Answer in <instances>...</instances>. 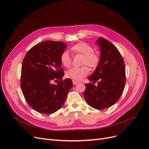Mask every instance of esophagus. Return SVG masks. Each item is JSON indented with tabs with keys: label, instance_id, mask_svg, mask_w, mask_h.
Returning <instances> with one entry per match:
<instances>
[{
	"label": "esophagus",
	"instance_id": "obj_1",
	"mask_svg": "<svg viewBox=\"0 0 149 149\" xmlns=\"http://www.w3.org/2000/svg\"><path fill=\"white\" fill-rule=\"evenodd\" d=\"M78 83H79V82H78V81H73V85H76V84H78Z\"/></svg>",
	"mask_w": 149,
	"mask_h": 149
}]
</instances>
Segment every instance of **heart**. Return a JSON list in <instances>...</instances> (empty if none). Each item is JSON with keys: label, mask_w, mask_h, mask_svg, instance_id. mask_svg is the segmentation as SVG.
<instances>
[{"label": "heart", "mask_w": 149, "mask_h": 149, "mask_svg": "<svg viewBox=\"0 0 149 149\" xmlns=\"http://www.w3.org/2000/svg\"><path fill=\"white\" fill-rule=\"evenodd\" d=\"M71 51L74 54H81L83 56L82 64L87 65L91 68H95L98 66L100 62L99 57L93 52V47L87 43L79 42L71 47ZM61 62L65 67H70L72 61V57L70 53L65 51L61 55ZM89 70L86 65L81 67H73L68 70L66 73L68 78L73 81H81L88 74Z\"/></svg>", "instance_id": "1"}]
</instances>
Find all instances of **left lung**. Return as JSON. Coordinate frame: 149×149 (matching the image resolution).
Returning a JSON list of instances; mask_svg holds the SVG:
<instances>
[{"instance_id":"obj_1","label":"left lung","mask_w":149,"mask_h":149,"mask_svg":"<svg viewBox=\"0 0 149 149\" xmlns=\"http://www.w3.org/2000/svg\"><path fill=\"white\" fill-rule=\"evenodd\" d=\"M97 44L101 50L98 67L86 84L84 97L87 103L97 109H104L114 104L120 98L125 85V67L117 47L108 40L100 37Z\"/></svg>"}]
</instances>
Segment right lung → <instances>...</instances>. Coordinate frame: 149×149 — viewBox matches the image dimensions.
<instances>
[{
	"mask_svg": "<svg viewBox=\"0 0 149 149\" xmlns=\"http://www.w3.org/2000/svg\"><path fill=\"white\" fill-rule=\"evenodd\" d=\"M66 48L62 41H45L29 49L22 64L21 86L29 106L42 114L60 109L73 86L69 78L62 80L61 55ZM57 84L52 85L53 81Z\"/></svg>",
	"mask_w": 149,
	"mask_h": 149,
	"instance_id": "add662e5",
	"label": "right lung"
}]
</instances>
